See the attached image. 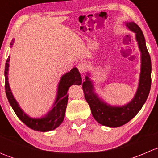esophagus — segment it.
Segmentation results:
<instances>
[{
	"mask_svg": "<svg viewBox=\"0 0 158 158\" xmlns=\"http://www.w3.org/2000/svg\"><path fill=\"white\" fill-rule=\"evenodd\" d=\"M77 67H78V69H79V72H80V73H85V70H86V69H87L86 65H85V63H79V64H78Z\"/></svg>",
	"mask_w": 158,
	"mask_h": 158,
	"instance_id": "34e87169",
	"label": "esophagus"
}]
</instances>
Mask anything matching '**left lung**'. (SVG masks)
<instances>
[{
	"mask_svg": "<svg viewBox=\"0 0 158 158\" xmlns=\"http://www.w3.org/2000/svg\"><path fill=\"white\" fill-rule=\"evenodd\" d=\"M125 23L129 30L135 33V39L141 52V72L135 96L124 106H111L95 92L90 73H87L85 81L82 84L85 98L90 106L94 118L101 125L110 128L120 127L131 120L145 103L151 89V62L145 38L136 23L134 22H125Z\"/></svg>",
	"mask_w": 158,
	"mask_h": 158,
	"instance_id": "1",
	"label": "left lung"
}]
</instances>
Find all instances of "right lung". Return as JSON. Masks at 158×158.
Segmentation results:
<instances>
[{
    "mask_svg": "<svg viewBox=\"0 0 158 158\" xmlns=\"http://www.w3.org/2000/svg\"><path fill=\"white\" fill-rule=\"evenodd\" d=\"M14 40H12L10 43V48L14 45ZM10 56H8L5 64L4 76H5V91L7 99L14 112L20 121L27 126L33 130L38 131H49L58 128L63 122L66 113V106L68 103L67 92L69 88L73 85L82 84V77L79 70L76 67L73 68L69 72L65 73L61 76L57 87V93L53 105L48 112L40 118H32L23 111L20 107L18 102L14 98L9 85L8 71Z\"/></svg>",
    "mask_w": 158,
    "mask_h": 158,
    "instance_id": "right-lung-1",
    "label": "right lung"
}]
</instances>
